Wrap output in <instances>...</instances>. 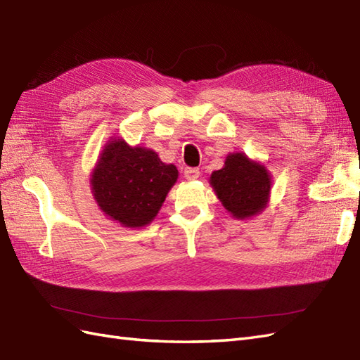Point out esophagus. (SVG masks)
Returning a JSON list of instances; mask_svg holds the SVG:
<instances>
[{"instance_id": "esophagus-1", "label": "esophagus", "mask_w": 360, "mask_h": 360, "mask_svg": "<svg viewBox=\"0 0 360 360\" xmlns=\"http://www.w3.org/2000/svg\"><path fill=\"white\" fill-rule=\"evenodd\" d=\"M184 176H186L187 181H195L200 176V172L199 169H195V167H187L184 170Z\"/></svg>"}]
</instances>
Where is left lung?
Returning a JSON list of instances; mask_svg holds the SVG:
<instances>
[{
  "label": "left lung",
  "instance_id": "obj_1",
  "mask_svg": "<svg viewBox=\"0 0 360 360\" xmlns=\"http://www.w3.org/2000/svg\"><path fill=\"white\" fill-rule=\"evenodd\" d=\"M210 186L234 219H250L268 207L272 176L264 164L242 152L229 153L224 167L211 173Z\"/></svg>",
  "mask_w": 360,
  "mask_h": 360
}]
</instances>
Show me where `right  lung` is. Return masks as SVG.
I'll list each match as a JSON object with an SVG mask.
<instances>
[{"label":"right lung","mask_w":360,"mask_h":360,"mask_svg":"<svg viewBox=\"0 0 360 360\" xmlns=\"http://www.w3.org/2000/svg\"><path fill=\"white\" fill-rule=\"evenodd\" d=\"M178 181V169L158 153L109 138L91 173V193L98 208L124 228L149 225Z\"/></svg>","instance_id":"1"}]
</instances>
